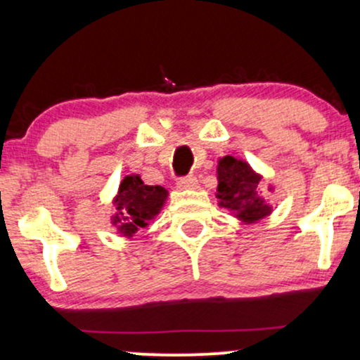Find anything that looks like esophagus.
<instances>
[{"instance_id":"obj_1","label":"esophagus","mask_w":360,"mask_h":360,"mask_svg":"<svg viewBox=\"0 0 360 360\" xmlns=\"http://www.w3.org/2000/svg\"><path fill=\"white\" fill-rule=\"evenodd\" d=\"M177 186H179L181 189H194L198 186V177L194 174H188V176L181 177V179L177 181Z\"/></svg>"}]
</instances>
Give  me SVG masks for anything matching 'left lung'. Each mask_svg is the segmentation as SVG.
<instances>
[{"instance_id":"left-lung-1","label":"left lung","mask_w":360,"mask_h":360,"mask_svg":"<svg viewBox=\"0 0 360 360\" xmlns=\"http://www.w3.org/2000/svg\"><path fill=\"white\" fill-rule=\"evenodd\" d=\"M260 176L243 160L226 155L218 162L217 198L223 208L233 210L237 218L245 223L259 221L271 213V206L257 196Z\"/></svg>"}]
</instances>
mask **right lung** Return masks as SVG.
<instances>
[{
  "label": "right lung",
  "instance_id": "obj_1",
  "mask_svg": "<svg viewBox=\"0 0 360 360\" xmlns=\"http://www.w3.org/2000/svg\"><path fill=\"white\" fill-rule=\"evenodd\" d=\"M166 198L167 191L162 186H147L139 176H127L115 198L117 214L113 217V225L131 237L160 212Z\"/></svg>",
  "mask_w": 360,
  "mask_h": 360
}]
</instances>
